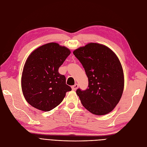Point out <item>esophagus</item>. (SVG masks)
Wrapping results in <instances>:
<instances>
[{"mask_svg": "<svg viewBox=\"0 0 147 147\" xmlns=\"http://www.w3.org/2000/svg\"><path fill=\"white\" fill-rule=\"evenodd\" d=\"M78 88V84L77 83H76L75 84H74V86H72V90H76Z\"/></svg>", "mask_w": 147, "mask_h": 147, "instance_id": "obj_1", "label": "esophagus"}]
</instances>
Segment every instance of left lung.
<instances>
[{
	"instance_id": "obj_1",
	"label": "left lung",
	"mask_w": 147,
	"mask_h": 147,
	"mask_svg": "<svg viewBox=\"0 0 147 147\" xmlns=\"http://www.w3.org/2000/svg\"><path fill=\"white\" fill-rule=\"evenodd\" d=\"M73 53L88 78V88L76 91L82 105L96 115L112 112L124 90V74L118 57L109 47L97 43L80 47Z\"/></svg>"
}]
</instances>
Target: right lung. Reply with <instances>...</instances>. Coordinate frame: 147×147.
Segmentation results:
<instances>
[{"label": "right lung", "mask_w": 147, "mask_h": 147, "mask_svg": "<svg viewBox=\"0 0 147 147\" xmlns=\"http://www.w3.org/2000/svg\"><path fill=\"white\" fill-rule=\"evenodd\" d=\"M70 54L69 49L57 43L45 44L32 52L26 60L21 77L25 99L34 108L48 112L63 101L72 90L58 69Z\"/></svg>", "instance_id": "right-lung-1"}]
</instances>
